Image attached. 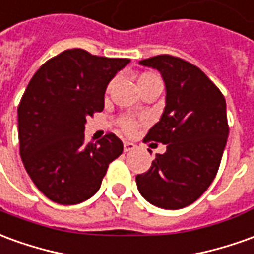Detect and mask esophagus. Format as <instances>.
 Returning a JSON list of instances; mask_svg holds the SVG:
<instances>
[{"label":"esophagus","instance_id":"obj_1","mask_svg":"<svg viewBox=\"0 0 254 254\" xmlns=\"http://www.w3.org/2000/svg\"><path fill=\"white\" fill-rule=\"evenodd\" d=\"M134 148H136V144H134V143H130V141H125V143H124V151L125 152L132 151Z\"/></svg>","mask_w":254,"mask_h":254}]
</instances>
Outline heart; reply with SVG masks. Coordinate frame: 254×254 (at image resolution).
Masks as SVG:
<instances>
[{
  "label": "heart",
  "instance_id": "b5f03b06",
  "mask_svg": "<svg viewBox=\"0 0 254 254\" xmlns=\"http://www.w3.org/2000/svg\"><path fill=\"white\" fill-rule=\"evenodd\" d=\"M155 82H161V79L158 77L155 72H143L139 78H137V84H139V89L143 86H147L150 84H155ZM139 122L136 120H133L130 117H124L120 120V127L125 133H133L134 129L137 127Z\"/></svg>",
  "mask_w": 254,
  "mask_h": 254
}]
</instances>
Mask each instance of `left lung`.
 Instances as JSON below:
<instances>
[{
	"instance_id": "1",
	"label": "left lung",
	"mask_w": 254,
	"mask_h": 254,
	"mask_svg": "<svg viewBox=\"0 0 254 254\" xmlns=\"http://www.w3.org/2000/svg\"><path fill=\"white\" fill-rule=\"evenodd\" d=\"M140 64L157 68L166 86V106L144 143L166 144L150 169L136 176L139 192L162 209L191 205L217 175L228 137L226 99L206 74L180 58L158 55Z\"/></svg>"
}]
</instances>
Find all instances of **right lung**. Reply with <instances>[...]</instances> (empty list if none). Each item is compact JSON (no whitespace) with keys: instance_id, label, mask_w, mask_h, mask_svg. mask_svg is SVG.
Here are the masks:
<instances>
[{"instance_id":"right-lung-1","label":"right lung","mask_w":254,"mask_h":254,"mask_svg":"<svg viewBox=\"0 0 254 254\" xmlns=\"http://www.w3.org/2000/svg\"><path fill=\"white\" fill-rule=\"evenodd\" d=\"M129 59L67 49L41 65L17 107L19 151L28 176L60 205H75L96 194L109 165L124 151L107 133L85 143L86 117L104 109V93Z\"/></svg>"}]
</instances>
